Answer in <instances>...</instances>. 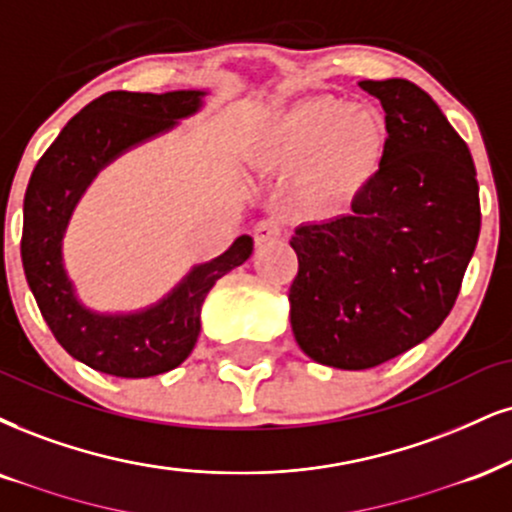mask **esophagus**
<instances>
[{
  "label": "esophagus",
  "mask_w": 512,
  "mask_h": 512,
  "mask_svg": "<svg viewBox=\"0 0 512 512\" xmlns=\"http://www.w3.org/2000/svg\"><path fill=\"white\" fill-rule=\"evenodd\" d=\"M280 232H282V227L277 220H273V218L258 220L254 227V242H256V246H263V244L273 242V239L280 237Z\"/></svg>",
  "instance_id": "34e87169"
}]
</instances>
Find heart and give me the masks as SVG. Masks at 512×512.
I'll list each match as a JSON object with an SVG mask.
<instances>
[{"label": "heart", "mask_w": 512, "mask_h": 512, "mask_svg": "<svg viewBox=\"0 0 512 512\" xmlns=\"http://www.w3.org/2000/svg\"><path fill=\"white\" fill-rule=\"evenodd\" d=\"M387 140V118L377 106L313 97L263 125L246 156L263 173H299L296 204L315 216H330L380 173Z\"/></svg>", "instance_id": "1"}]
</instances>
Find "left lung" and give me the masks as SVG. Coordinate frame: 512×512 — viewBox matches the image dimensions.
<instances>
[{"label": "left lung", "mask_w": 512, "mask_h": 512, "mask_svg": "<svg viewBox=\"0 0 512 512\" xmlns=\"http://www.w3.org/2000/svg\"><path fill=\"white\" fill-rule=\"evenodd\" d=\"M387 113L380 173L351 213L304 223L289 287L296 344L315 363L368 370L425 342L451 313L479 237L477 170L434 99L403 78L363 80Z\"/></svg>", "instance_id": "1"}]
</instances>
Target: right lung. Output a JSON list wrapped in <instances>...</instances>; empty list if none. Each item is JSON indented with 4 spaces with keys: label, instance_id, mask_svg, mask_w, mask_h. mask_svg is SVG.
<instances>
[{
    "label": "right lung",
    "instance_id": "obj_1",
    "mask_svg": "<svg viewBox=\"0 0 512 512\" xmlns=\"http://www.w3.org/2000/svg\"><path fill=\"white\" fill-rule=\"evenodd\" d=\"M206 94L106 92L66 123L30 175L21 239L25 280L56 342L92 370L137 380L178 368L197 344L206 294L254 251V239L237 237L225 254L192 266L156 304L130 313L87 308L66 273L63 237L94 178L125 151L194 116Z\"/></svg>",
    "mask_w": 512,
    "mask_h": 512
}]
</instances>
